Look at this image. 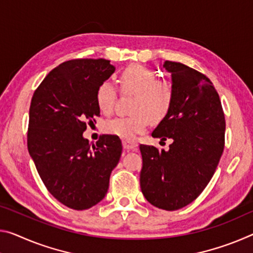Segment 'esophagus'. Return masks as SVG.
<instances>
[{"mask_svg":"<svg viewBox=\"0 0 253 253\" xmlns=\"http://www.w3.org/2000/svg\"><path fill=\"white\" fill-rule=\"evenodd\" d=\"M123 146L125 150H135V148L137 147V144L133 141H124Z\"/></svg>","mask_w":253,"mask_h":253,"instance_id":"1","label":"esophagus"}]
</instances>
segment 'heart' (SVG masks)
<instances>
[{"mask_svg": "<svg viewBox=\"0 0 253 253\" xmlns=\"http://www.w3.org/2000/svg\"><path fill=\"white\" fill-rule=\"evenodd\" d=\"M119 81L122 91L136 93L131 107L135 114L108 120L103 125V130L126 141H133L136 134L146 129L150 119L160 122L168 115L173 101V90L169 83L158 81L155 72L139 64L126 67ZM116 98L117 91L114 84L108 81L100 84L95 99L103 115L111 114Z\"/></svg>", "mask_w": 253, "mask_h": 253, "instance_id": "1", "label": "heart"}]
</instances>
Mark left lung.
I'll return each mask as SVG.
<instances>
[{
	"label": "left lung",
	"instance_id": "8db88e82",
	"mask_svg": "<svg viewBox=\"0 0 253 253\" xmlns=\"http://www.w3.org/2000/svg\"><path fill=\"white\" fill-rule=\"evenodd\" d=\"M173 101L152 136L172 139L169 151L141 145L139 183L152 205L177 211L189 205L211 181L224 150L225 117L210 79L181 63L166 61Z\"/></svg>",
	"mask_w": 253,
	"mask_h": 253
}]
</instances>
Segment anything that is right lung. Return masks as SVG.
<instances>
[{
    "mask_svg": "<svg viewBox=\"0 0 253 253\" xmlns=\"http://www.w3.org/2000/svg\"><path fill=\"white\" fill-rule=\"evenodd\" d=\"M115 70L102 58L64 62L31 99L28 151L48 191L72 210H87L105 198L122 155L118 136L102 135L92 146L83 137L86 124L100 116L98 87Z\"/></svg>",
    "mask_w": 253,
    "mask_h": 253,
    "instance_id": "1",
    "label": "right lung"
}]
</instances>
